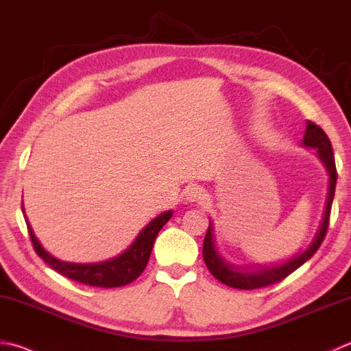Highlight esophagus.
Returning a JSON list of instances; mask_svg holds the SVG:
<instances>
[{"instance_id": "1", "label": "esophagus", "mask_w": 351, "mask_h": 351, "mask_svg": "<svg viewBox=\"0 0 351 351\" xmlns=\"http://www.w3.org/2000/svg\"><path fill=\"white\" fill-rule=\"evenodd\" d=\"M205 191L199 187V185H190V187L185 190V199L189 202H199L204 199Z\"/></svg>"}]
</instances>
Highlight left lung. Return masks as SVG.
<instances>
[{
	"label": "left lung",
	"mask_w": 351,
	"mask_h": 351,
	"mask_svg": "<svg viewBox=\"0 0 351 351\" xmlns=\"http://www.w3.org/2000/svg\"><path fill=\"white\" fill-rule=\"evenodd\" d=\"M301 146L303 147H311L317 150L318 160L322 162V166L326 167V171L328 175V187H327V197H326V205H324V213H322V219L318 226L317 234H315L311 245L307 246L304 251H300L292 256L291 258L285 260L281 263L276 265H257V266H240L230 263L228 260L222 257V254L219 252L216 242H215V226L210 221L207 234L204 239V260L205 265H207L208 271L215 276L221 283L236 287V289H258V287H265L274 283H278L283 278H286L289 274H292L295 269L306 263L308 258H311L315 252L322 243V240L326 237L327 226H328V217H330V210H332V202L335 196V187H336V166H335V155L332 150V143L328 140L324 130H322L318 125H315L312 121L306 123V130L304 136L301 140Z\"/></svg>",
	"instance_id": "1"
}]
</instances>
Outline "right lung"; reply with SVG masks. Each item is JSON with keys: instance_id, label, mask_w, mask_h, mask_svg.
<instances>
[{"instance_id": "right-lung-1", "label": "right lung", "mask_w": 351, "mask_h": 351, "mask_svg": "<svg viewBox=\"0 0 351 351\" xmlns=\"http://www.w3.org/2000/svg\"><path fill=\"white\" fill-rule=\"evenodd\" d=\"M23 213L27 228H29L30 232L33 248L38 252V256L43 258L48 266L62 274L64 277L95 287H120L129 285L130 281H134L135 278H138L149 262L150 252H152L154 242L158 232H160L162 226L169 222V219L173 216V210L164 211L160 216H156L154 221H150L140 231V234L136 236L132 245L121 254H119L117 257L95 263H73L62 262V260L56 258L51 256L50 252L45 251L38 237L34 236L29 219L25 216L24 205Z\"/></svg>"}]
</instances>
